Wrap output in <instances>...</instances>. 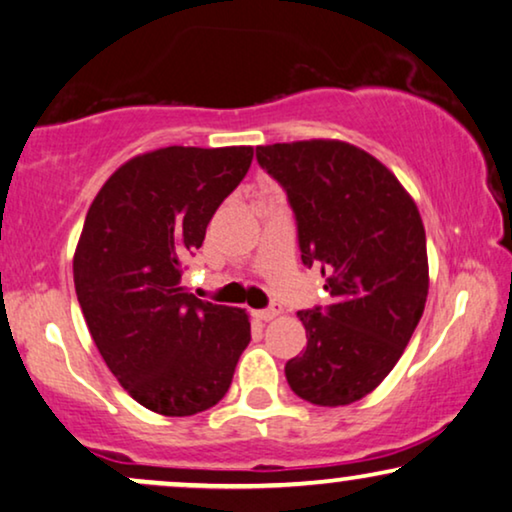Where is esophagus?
I'll return each mask as SVG.
<instances>
[{"label":"esophagus","mask_w":512,"mask_h":512,"mask_svg":"<svg viewBox=\"0 0 512 512\" xmlns=\"http://www.w3.org/2000/svg\"><path fill=\"white\" fill-rule=\"evenodd\" d=\"M281 304H271V306H267V309H260V311H252V316L255 318H260V320H264V323H267V320H274L276 316H281Z\"/></svg>","instance_id":"1"}]
</instances>
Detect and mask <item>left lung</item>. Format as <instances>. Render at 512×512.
Segmentation results:
<instances>
[{
  "label": "left lung",
  "instance_id": "left-lung-1",
  "mask_svg": "<svg viewBox=\"0 0 512 512\" xmlns=\"http://www.w3.org/2000/svg\"><path fill=\"white\" fill-rule=\"evenodd\" d=\"M295 213L304 267H318L330 304L299 311L306 351L285 363L299 398L351 405L393 370L428 295L426 231L391 170L339 140L257 147Z\"/></svg>",
  "mask_w": 512,
  "mask_h": 512
}]
</instances>
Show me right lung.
Wrapping results in <instances>:
<instances>
[{"mask_svg":"<svg viewBox=\"0 0 512 512\" xmlns=\"http://www.w3.org/2000/svg\"><path fill=\"white\" fill-rule=\"evenodd\" d=\"M250 161L252 147L156 149L124 163L88 208L74 252L88 332L131 398L163 417L220 403L250 342L248 313L182 285Z\"/></svg>","mask_w":512,"mask_h":512,"instance_id":"1","label":"right lung"}]
</instances>
